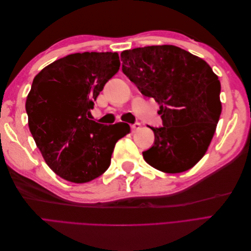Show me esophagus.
Here are the masks:
<instances>
[{
  "instance_id": "esophagus-1",
  "label": "esophagus",
  "mask_w": 251,
  "mask_h": 251,
  "mask_svg": "<svg viewBox=\"0 0 251 251\" xmlns=\"http://www.w3.org/2000/svg\"><path fill=\"white\" fill-rule=\"evenodd\" d=\"M139 127H140V124H139V123H135V124L131 125V128H132L133 132L136 131V130H138Z\"/></svg>"
}]
</instances>
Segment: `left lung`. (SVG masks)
Segmentation results:
<instances>
[{"label": "left lung", "instance_id": "8db88e82", "mask_svg": "<svg viewBox=\"0 0 251 251\" xmlns=\"http://www.w3.org/2000/svg\"><path fill=\"white\" fill-rule=\"evenodd\" d=\"M123 72L160 104L162 126L151 127L153 147L142 151L156 170L176 174L199 162L214 137L222 105L221 83L209 65L173 45L121 52Z\"/></svg>", "mask_w": 251, "mask_h": 251}]
</instances>
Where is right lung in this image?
Here are the masks:
<instances>
[{
  "mask_svg": "<svg viewBox=\"0 0 251 251\" xmlns=\"http://www.w3.org/2000/svg\"><path fill=\"white\" fill-rule=\"evenodd\" d=\"M120 67L117 52L74 53L47 66L27 96L29 130L49 168L63 179L86 183L111 164L125 123L103 126L91 118L94 101Z\"/></svg>",
  "mask_w": 251,
  "mask_h": 251,
  "instance_id": "1",
  "label": "right lung"
}]
</instances>
